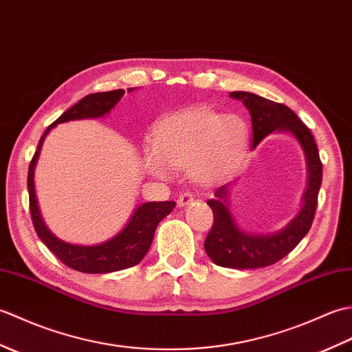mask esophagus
<instances>
[{
    "mask_svg": "<svg viewBox=\"0 0 352 352\" xmlns=\"http://www.w3.org/2000/svg\"><path fill=\"white\" fill-rule=\"evenodd\" d=\"M193 199H195V197H193L192 192H184V193H182L180 197H178L177 203H178V206H180V207H186V206L192 204Z\"/></svg>",
    "mask_w": 352,
    "mask_h": 352,
    "instance_id": "esophagus-1",
    "label": "esophagus"
}]
</instances>
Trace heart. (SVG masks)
Returning <instances> with one entry per match:
<instances>
[{
  "label": "heart",
  "mask_w": 352,
  "mask_h": 352,
  "mask_svg": "<svg viewBox=\"0 0 352 352\" xmlns=\"http://www.w3.org/2000/svg\"><path fill=\"white\" fill-rule=\"evenodd\" d=\"M248 125L237 115L210 107H189L160 119L153 146L144 149V166L155 178L170 168L189 169L201 184H218L233 177L248 149Z\"/></svg>",
  "instance_id": "obj_1"
}]
</instances>
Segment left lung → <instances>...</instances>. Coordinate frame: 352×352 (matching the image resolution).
I'll list each match as a JSON object with an SVG mask.
<instances>
[{
	"instance_id": "1",
	"label": "left lung",
	"mask_w": 352,
	"mask_h": 352,
	"mask_svg": "<svg viewBox=\"0 0 352 352\" xmlns=\"http://www.w3.org/2000/svg\"><path fill=\"white\" fill-rule=\"evenodd\" d=\"M230 96L241 100L250 110L252 149L274 131L289 133L301 145L307 163V188L302 195L300 212L287 226L275 233L251 234L239 228L228 208L231 183L221 186L214 192V198L207 201L214 219L210 233L206 237L204 250L213 263L233 269L265 267L286 257L309 233L322 183V163L313 134L287 106L251 92H231Z\"/></svg>"
}]
</instances>
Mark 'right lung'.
<instances>
[{"instance_id": "1", "label": "right lung", "mask_w": 352, "mask_h": 352, "mask_svg": "<svg viewBox=\"0 0 352 352\" xmlns=\"http://www.w3.org/2000/svg\"><path fill=\"white\" fill-rule=\"evenodd\" d=\"M131 91H134L133 87L129 89V92ZM124 94V89L91 94L85 96L83 100H80L76 106L66 110L43 133V136L39 140V145H37V151L34 153L33 160L28 166L27 188L30 195V213H32V221L36 233L41 241L48 246V250L52 254H56L57 258H60L62 263L80 272L109 274L115 271H122V269L140 263L142 258L148 252L149 246L153 243L157 226L175 207L174 201H155V203L151 201V203L140 204L139 207L134 208L131 218L118 234L98 245L68 243L52 234L48 227L45 226L34 192V169L45 138H47V134L57 124L78 121V119L102 118L104 115L110 113V110L121 101Z\"/></svg>"}]
</instances>
